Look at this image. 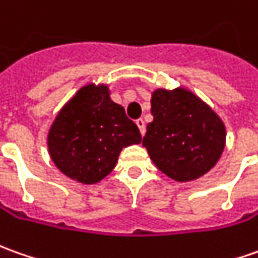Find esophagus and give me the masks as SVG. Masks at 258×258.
<instances>
[{
    "mask_svg": "<svg viewBox=\"0 0 258 258\" xmlns=\"http://www.w3.org/2000/svg\"><path fill=\"white\" fill-rule=\"evenodd\" d=\"M137 127L140 128V133H141V136H144L145 134V122H144L143 118H138L136 121Z\"/></svg>",
    "mask_w": 258,
    "mask_h": 258,
    "instance_id": "1",
    "label": "esophagus"
}]
</instances>
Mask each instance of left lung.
I'll return each instance as SVG.
<instances>
[{
  "mask_svg": "<svg viewBox=\"0 0 258 258\" xmlns=\"http://www.w3.org/2000/svg\"><path fill=\"white\" fill-rule=\"evenodd\" d=\"M151 114L143 145L166 176L188 182L210 171L225 150L223 121L186 89L152 93Z\"/></svg>",
  "mask_w": 258,
  "mask_h": 258,
  "instance_id": "left-lung-1",
  "label": "left lung"
}]
</instances>
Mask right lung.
<instances>
[{
  "label": "right lung",
  "instance_id": "obj_1",
  "mask_svg": "<svg viewBox=\"0 0 258 258\" xmlns=\"http://www.w3.org/2000/svg\"><path fill=\"white\" fill-rule=\"evenodd\" d=\"M141 143L125 110L104 85L82 87L63 106L48 134L55 165L82 183H96L113 171L122 148Z\"/></svg>",
  "mask_w": 258,
  "mask_h": 258
}]
</instances>
